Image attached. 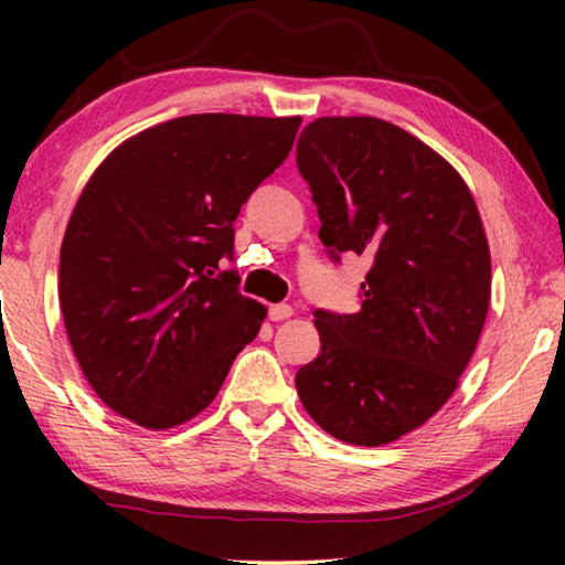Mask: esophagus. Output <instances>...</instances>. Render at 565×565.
<instances>
[{
  "label": "esophagus",
  "mask_w": 565,
  "mask_h": 565,
  "mask_svg": "<svg viewBox=\"0 0 565 565\" xmlns=\"http://www.w3.org/2000/svg\"><path fill=\"white\" fill-rule=\"evenodd\" d=\"M294 317V309L289 303H274V306H269V319L271 321H286V319H291Z\"/></svg>",
  "instance_id": "1"
}]
</instances>
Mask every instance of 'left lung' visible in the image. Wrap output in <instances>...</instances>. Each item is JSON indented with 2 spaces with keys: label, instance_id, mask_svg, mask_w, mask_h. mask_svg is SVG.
I'll list each match as a JSON object with an SVG mask.
<instances>
[{
  "label": "left lung",
  "instance_id": "1",
  "mask_svg": "<svg viewBox=\"0 0 565 565\" xmlns=\"http://www.w3.org/2000/svg\"><path fill=\"white\" fill-rule=\"evenodd\" d=\"M296 164L331 259H371L361 311H313L321 353L296 374L303 408L353 446L426 424L458 386L491 301V252L461 174L376 117H321Z\"/></svg>",
  "mask_w": 565,
  "mask_h": 565
}]
</instances>
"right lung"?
I'll list each match as a JSON object with an SVG mask.
<instances>
[{
	"label": "right lung",
	"instance_id": "1",
	"mask_svg": "<svg viewBox=\"0 0 565 565\" xmlns=\"http://www.w3.org/2000/svg\"><path fill=\"white\" fill-rule=\"evenodd\" d=\"M301 117L189 114L102 161L66 224L60 303L97 396L164 431L212 404L264 303L218 262L246 199L289 157Z\"/></svg>",
	"mask_w": 565,
	"mask_h": 565
}]
</instances>
